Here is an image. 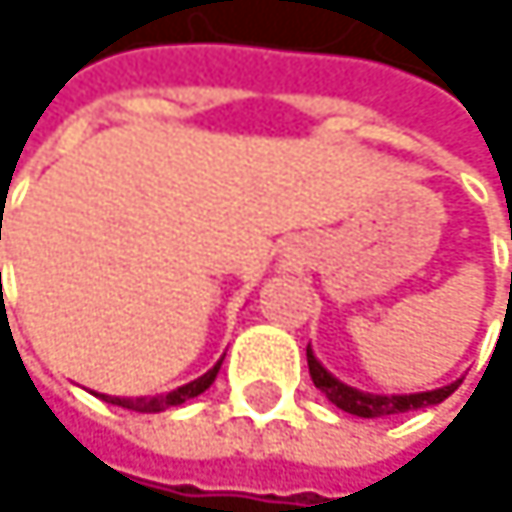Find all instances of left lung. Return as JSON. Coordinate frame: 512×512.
Wrapping results in <instances>:
<instances>
[{
  "label": "left lung",
  "mask_w": 512,
  "mask_h": 512,
  "mask_svg": "<svg viewBox=\"0 0 512 512\" xmlns=\"http://www.w3.org/2000/svg\"><path fill=\"white\" fill-rule=\"evenodd\" d=\"M512 285V282H510ZM307 365H310V378L313 384L344 411L356 418H387V415H402V411H415V408H427L436 405L442 399H448L461 387V381L439 387V390H427V393H408V396H375V393H359L347 384H341L338 378H331L328 371L319 365V359L313 356V350L307 347Z\"/></svg>",
  "instance_id": "8db88e82"
}]
</instances>
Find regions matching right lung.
Masks as SVG:
<instances>
[{
    "mask_svg": "<svg viewBox=\"0 0 512 512\" xmlns=\"http://www.w3.org/2000/svg\"><path fill=\"white\" fill-rule=\"evenodd\" d=\"M221 362H224V359H221ZM221 362L214 365L211 371H205L202 378H196V381H190V384H184V387H178V390H171V393H165V396H153V399H119V396H104V402L122 405V408H128V411H165V408H174V405H184L187 399L205 393V390L214 384V378H218V371H221Z\"/></svg>",
    "mask_w": 512,
    "mask_h": 512,
    "instance_id": "right-lung-1",
    "label": "right lung"
}]
</instances>
